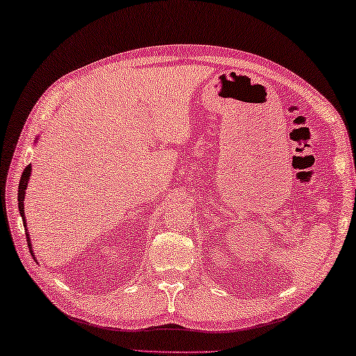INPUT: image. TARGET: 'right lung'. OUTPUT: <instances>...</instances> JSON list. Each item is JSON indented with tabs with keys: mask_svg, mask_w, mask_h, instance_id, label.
<instances>
[{
	"mask_svg": "<svg viewBox=\"0 0 356 356\" xmlns=\"http://www.w3.org/2000/svg\"><path fill=\"white\" fill-rule=\"evenodd\" d=\"M30 172H31V167L26 165L24 173H22L20 177V181H19V191H17V200H19V211H20V216L22 220H24V226H25V209H24V199H25V189H26V184H29V179H30ZM26 242H29V247L31 248L30 245V237L29 234H26ZM33 254V253H31Z\"/></svg>",
	"mask_w": 356,
	"mask_h": 356,
	"instance_id": "right-lung-1",
	"label": "right lung"
}]
</instances>
